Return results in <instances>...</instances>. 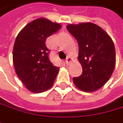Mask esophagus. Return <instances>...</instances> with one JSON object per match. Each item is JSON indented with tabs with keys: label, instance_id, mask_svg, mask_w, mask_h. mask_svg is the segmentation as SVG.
I'll return each mask as SVG.
<instances>
[{
	"label": "esophagus",
	"instance_id": "esophagus-1",
	"mask_svg": "<svg viewBox=\"0 0 123 123\" xmlns=\"http://www.w3.org/2000/svg\"><path fill=\"white\" fill-rule=\"evenodd\" d=\"M73 61V59L69 56V57H68L67 58H66V61H65V62H66V64L67 65H69L71 62Z\"/></svg>",
	"mask_w": 123,
	"mask_h": 123
}]
</instances>
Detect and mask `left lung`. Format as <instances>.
<instances>
[{
  "mask_svg": "<svg viewBox=\"0 0 123 123\" xmlns=\"http://www.w3.org/2000/svg\"><path fill=\"white\" fill-rule=\"evenodd\" d=\"M67 29L78 42L77 58L82 67V74L73 77L74 84L82 91L95 92L108 82L115 69L113 41L103 29L92 22L70 24Z\"/></svg>",
  "mask_w": 123,
  "mask_h": 123,
  "instance_id": "8db88e82",
  "label": "left lung"
}]
</instances>
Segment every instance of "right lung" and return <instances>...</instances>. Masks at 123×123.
I'll return each instance as SVG.
<instances>
[{
    "label": "right lung",
    "instance_id": "add662e5",
    "mask_svg": "<svg viewBox=\"0 0 123 123\" xmlns=\"http://www.w3.org/2000/svg\"><path fill=\"white\" fill-rule=\"evenodd\" d=\"M61 28L60 24L41 17L27 24L16 37L12 53L15 73L31 92L49 89L59 72L49 58L45 42Z\"/></svg>",
    "mask_w": 123,
    "mask_h": 123
}]
</instances>
